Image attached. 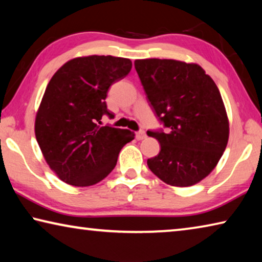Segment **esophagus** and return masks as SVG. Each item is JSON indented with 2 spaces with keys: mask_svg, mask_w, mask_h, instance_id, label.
Returning <instances> with one entry per match:
<instances>
[{
  "mask_svg": "<svg viewBox=\"0 0 262 262\" xmlns=\"http://www.w3.org/2000/svg\"><path fill=\"white\" fill-rule=\"evenodd\" d=\"M145 137H147V134H145V132L143 129H141L136 133L137 140H143V139H145Z\"/></svg>",
  "mask_w": 262,
  "mask_h": 262,
  "instance_id": "esophagus-1",
  "label": "esophagus"
}]
</instances>
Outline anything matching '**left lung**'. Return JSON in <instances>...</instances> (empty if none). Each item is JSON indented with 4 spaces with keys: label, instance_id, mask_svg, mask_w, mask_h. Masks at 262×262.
I'll return each instance as SVG.
<instances>
[{
    "label": "left lung",
    "instance_id": "left-lung-1",
    "mask_svg": "<svg viewBox=\"0 0 262 262\" xmlns=\"http://www.w3.org/2000/svg\"><path fill=\"white\" fill-rule=\"evenodd\" d=\"M150 107L166 130H148L161 151L148 166L164 183L187 187L210 173L229 139L220 90L200 66L176 60H136Z\"/></svg>",
    "mask_w": 262,
    "mask_h": 262
}]
</instances>
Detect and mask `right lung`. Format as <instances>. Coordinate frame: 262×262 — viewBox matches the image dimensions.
Here are the masks:
<instances>
[{
  "label": "right lung",
  "instance_id": "obj_1",
  "mask_svg": "<svg viewBox=\"0 0 262 262\" xmlns=\"http://www.w3.org/2000/svg\"><path fill=\"white\" fill-rule=\"evenodd\" d=\"M132 61L91 55L68 61L54 74L35 118V137L46 162L64 183L85 187L107 177L123 145L134 140L128 129L101 126L114 118L106 105L110 86L129 74Z\"/></svg>",
  "mask_w": 262,
  "mask_h": 262
}]
</instances>
